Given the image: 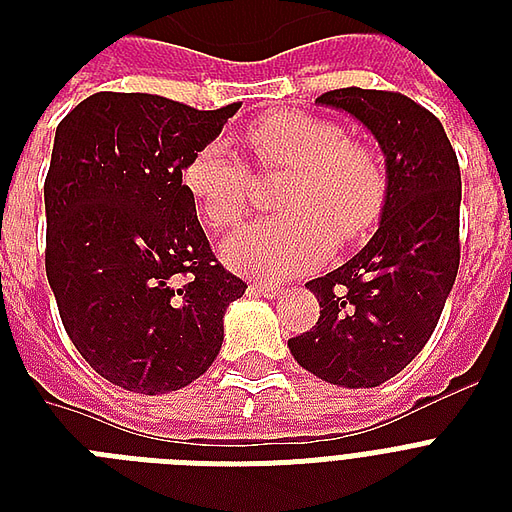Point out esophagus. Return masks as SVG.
Instances as JSON below:
<instances>
[{"label":"esophagus","mask_w":512,"mask_h":512,"mask_svg":"<svg viewBox=\"0 0 512 512\" xmlns=\"http://www.w3.org/2000/svg\"><path fill=\"white\" fill-rule=\"evenodd\" d=\"M249 289H252L255 295L268 297V300H276V297H281V287L279 284H271V281H252V284H249Z\"/></svg>","instance_id":"34e87169"}]
</instances>
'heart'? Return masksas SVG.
Here are the masks:
<instances>
[{"instance_id": "obj_1", "label": "heart", "mask_w": 512, "mask_h": 512, "mask_svg": "<svg viewBox=\"0 0 512 512\" xmlns=\"http://www.w3.org/2000/svg\"><path fill=\"white\" fill-rule=\"evenodd\" d=\"M260 162L292 167L281 191L284 215L255 220L223 244L231 268L260 279H289L319 265L332 241L372 228L385 201V172L372 148L345 138L319 116L281 111L249 127ZM185 191L212 228H233L249 204V170L225 138L204 143L183 170Z\"/></svg>"}]
</instances>
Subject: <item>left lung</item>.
<instances>
[{
  "label": "left lung",
  "mask_w": 512,
  "mask_h": 512,
  "mask_svg": "<svg viewBox=\"0 0 512 512\" xmlns=\"http://www.w3.org/2000/svg\"><path fill=\"white\" fill-rule=\"evenodd\" d=\"M316 103L345 111L377 140L385 201L366 247L308 281L321 316L289 350L319 380L377 388L425 348L457 279L460 164L441 122L406 95L342 87Z\"/></svg>",
  "instance_id": "left-lung-1"
}]
</instances>
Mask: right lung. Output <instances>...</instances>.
<instances>
[{"label":"right lung","mask_w":512,"mask_h":512,"mask_svg":"<svg viewBox=\"0 0 512 512\" xmlns=\"http://www.w3.org/2000/svg\"><path fill=\"white\" fill-rule=\"evenodd\" d=\"M239 108L95 92L55 130L47 281L76 350L119 388L180 390L220 353L225 308L247 284L212 255L183 170Z\"/></svg>","instance_id":"right-lung-1"}]
</instances>
